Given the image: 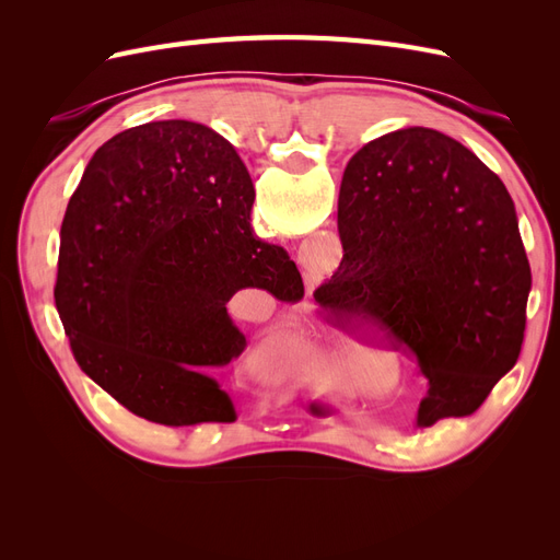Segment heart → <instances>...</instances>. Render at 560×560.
Returning <instances> with one entry per match:
<instances>
[{
  "label": "heart",
  "mask_w": 560,
  "mask_h": 560,
  "mask_svg": "<svg viewBox=\"0 0 560 560\" xmlns=\"http://www.w3.org/2000/svg\"><path fill=\"white\" fill-rule=\"evenodd\" d=\"M306 346H317V343L315 341H306Z\"/></svg>",
  "instance_id": "heart-1"
}]
</instances>
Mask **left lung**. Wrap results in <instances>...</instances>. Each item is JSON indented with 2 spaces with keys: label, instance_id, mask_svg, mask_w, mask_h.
Listing matches in <instances>:
<instances>
[{
  "label": "left lung",
  "instance_id": "obj_1",
  "mask_svg": "<svg viewBox=\"0 0 560 560\" xmlns=\"http://www.w3.org/2000/svg\"><path fill=\"white\" fill-rule=\"evenodd\" d=\"M338 235L322 311L413 354L430 383L418 428L477 411L518 360L533 284L502 179L444 132H387L346 167Z\"/></svg>",
  "mask_w": 560,
  "mask_h": 560
}]
</instances>
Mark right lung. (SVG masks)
I'll use <instances>...</instances> for the list:
<instances>
[{
	"instance_id": "right-lung-1",
	"label": "right lung",
	"mask_w": 560,
	"mask_h": 560,
	"mask_svg": "<svg viewBox=\"0 0 560 560\" xmlns=\"http://www.w3.org/2000/svg\"><path fill=\"white\" fill-rule=\"evenodd\" d=\"M254 186L208 126L154 121L89 161L60 229L56 308L86 376L167 428L233 422L212 378L245 350L226 303L243 287L303 299L296 264L254 238Z\"/></svg>"
}]
</instances>
